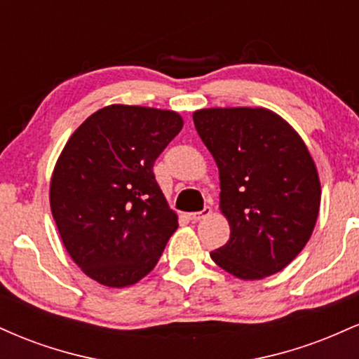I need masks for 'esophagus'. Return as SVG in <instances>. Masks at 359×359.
I'll list each match as a JSON object with an SVG mask.
<instances>
[{
	"mask_svg": "<svg viewBox=\"0 0 359 359\" xmlns=\"http://www.w3.org/2000/svg\"><path fill=\"white\" fill-rule=\"evenodd\" d=\"M211 208H204L203 211H199V212H189V219L191 221H201V219H204V217H208V216H211Z\"/></svg>",
	"mask_w": 359,
	"mask_h": 359,
	"instance_id": "esophagus-1",
	"label": "esophagus"
}]
</instances>
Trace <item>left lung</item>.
Returning a JSON list of instances; mask_svg holds the SVG:
<instances>
[{"mask_svg":"<svg viewBox=\"0 0 359 359\" xmlns=\"http://www.w3.org/2000/svg\"><path fill=\"white\" fill-rule=\"evenodd\" d=\"M192 118L219 168V209L231 229L211 251L214 263L241 280L283 270L319 214L320 182L306 143L265 108H209Z\"/></svg>","mask_w":359,"mask_h":359,"instance_id":"obj_1","label":"left lung"}]
</instances>
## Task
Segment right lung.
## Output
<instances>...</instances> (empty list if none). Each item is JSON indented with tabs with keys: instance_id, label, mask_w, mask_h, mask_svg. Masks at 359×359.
<instances>
[{
	"instance_id": "obj_1",
	"label": "right lung",
	"mask_w": 359,
	"mask_h": 359,
	"mask_svg": "<svg viewBox=\"0 0 359 359\" xmlns=\"http://www.w3.org/2000/svg\"><path fill=\"white\" fill-rule=\"evenodd\" d=\"M182 126L175 111L111 104L65 143L50 180L52 216L76 265L102 285L150 273L179 226L154 163Z\"/></svg>"
}]
</instances>
